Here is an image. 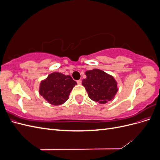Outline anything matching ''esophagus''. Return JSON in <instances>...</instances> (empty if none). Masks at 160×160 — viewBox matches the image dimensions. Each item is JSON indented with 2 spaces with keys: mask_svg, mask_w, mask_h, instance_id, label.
Instances as JSON below:
<instances>
[{
  "mask_svg": "<svg viewBox=\"0 0 160 160\" xmlns=\"http://www.w3.org/2000/svg\"><path fill=\"white\" fill-rule=\"evenodd\" d=\"M77 84L78 85H81V80H78L77 81Z\"/></svg>",
  "mask_w": 160,
  "mask_h": 160,
  "instance_id": "34e87169",
  "label": "esophagus"
}]
</instances>
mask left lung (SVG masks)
<instances>
[{"instance_id":"1","label":"left lung","mask_w":160,"mask_h":160,"mask_svg":"<svg viewBox=\"0 0 160 160\" xmlns=\"http://www.w3.org/2000/svg\"><path fill=\"white\" fill-rule=\"evenodd\" d=\"M87 78L82 81L89 98L99 103H106L114 98L118 91L114 77L100 69L85 72Z\"/></svg>"}]
</instances>
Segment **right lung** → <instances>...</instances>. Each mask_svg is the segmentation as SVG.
Segmentation results:
<instances>
[{"label": "right lung", "instance_id": "add662e5", "mask_svg": "<svg viewBox=\"0 0 160 160\" xmlns=\"http://www.w3.org/2000/svg\"><path fill=\"white\" fill-rule=\"evenodd\" d=\"M77 82L70 75L55 72L41 82L39 93L47 101L53 105L64 103Z\"/></svg>", "mask_w": 160, "mask_h": 160}]
</instances>
